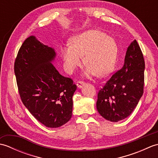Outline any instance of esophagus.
Wrapping results in <instances>:
<instances>
[{
	"mask_svg": "<svg viewBox=\"0 0 158 158\" xmlns=\"http://www.w3.org/2000/svg\"><path fill=\"white\" fill-rule=\"evenodd\" d=\"M85 85V83L83 82V81H77V87H78L79 88H82V87Z\"/></svg>",
	"mask_w": 158,
	"mask_h": 158,
	"instance_id": "1",
	"label": "esophagus"
}]
</instances>
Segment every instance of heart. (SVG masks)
<instances>
[{"label":"heart","instance_id":"heart-1","mask_svg":"<svg viewBox=\"0 0 158 158\" xmlns=\"http://www.w3.org/2000/svg\"><path fill=\"white\" fill-rule=\"evenodd\" d=\"M61 53L67 72H73L83 63L87 77L109 75L115 69L118 46L111 36L98 30H89L74 36L70 44L61 48Z\"/></svg>","mask_w":158,"mask_h":158}]
</instances>
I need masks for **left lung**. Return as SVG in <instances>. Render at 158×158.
I'll use <instances>...</instances> for the list:
<instances>
[{"instance_id":"obj_1","label":"left lung","mask_w":158,"mask_h":158,"mask_svg":"<svg viewBox=\"0 0 158 158\" xmlns=\"http://www.w3.org/2000/svg\"><path fill=\"white\" fill-rule=\"evenodd\" d=\"M145 61L136 40L127 49L123 67L114 73L98 94L100 115L117 122L132 113L143 94Z\"/></svg>"}]
</instances>
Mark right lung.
<instances>
[{
  "label": "right lung",
  "instance_id": "right-lung-1",
  "mask_svg": "<svg viewBox=\"0 0 158 158\" xmlns=\"http://www.w3.org/2000/svg\"><path fill=\"white\" fill-rule=\"evenodd\" d=\"M56 55L52 48L31 36L19 49L14 64L23 104L39 122L52 128L71 118L77 89L73 80L60 75L52 64Z\"/></svg>",
  "mask_w": 158,
  "mask_h": 158
}]
</instances>
